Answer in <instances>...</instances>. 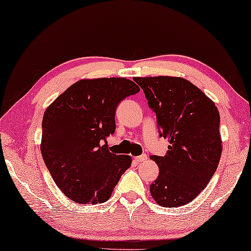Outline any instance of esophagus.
<instances>
[{"label":"esophagus","instance_id":"obj_1","mask_svg":"<svg viewBox=\"0 0 251 251\" xmlns=\"http://www.w3.org/2000/svg\"><path fill=\"white\" fill-rule=\"evenodd\" d=\"M147 155L146 154H142V155H139V157H135L134 158V161L135 162H145L147 160Z\"/></svg>","mask_w":251,"mask_h":251}]
</instances>
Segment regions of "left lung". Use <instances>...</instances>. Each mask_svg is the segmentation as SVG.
<instances>
[{
	"instance_id": "left-lung-1",
	"label": "left lung",
	"mask_w": 251,
	"mask_h": 251,
	"mask_svg": "<svg viewBox=\"0 0 251 251\" xmlns=\"http://www.w3.org/2000/svg\"><path fill=\"white\" fill-rule=\"evenodd\" d=\"M157 114L160 135L169 140L164 157L151 155L159 176L150 184L153 200L162 207L183 206L210 181L223 152L220 116L210 98L180 76L133 79Z\"/></svg>"
}]
</instances>
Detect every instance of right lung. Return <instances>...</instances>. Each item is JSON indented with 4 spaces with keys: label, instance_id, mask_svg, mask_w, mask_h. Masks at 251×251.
I'll list each match as a JSON object with an SVG mask.
<instances>
[{
    "label": "right lung",
    "instance_id": "right-lung-1",
    "mask_svg": "<svg viewBox=\"0 0 251 251\" xmlns=\"http://www.w3.org/2000/svg\"><path fill=\"white\" fill-rule=\"evenodd\" d=\"M139 90L126 77L83 79L45 110L41 153L69 199L83 204L105 202L130 168V155L110 152L106 138L116 130L118 104Z\"/></svg>",
    "mask_w": 251,
    "mask_h": 251
}]
</instances>
